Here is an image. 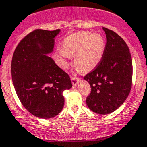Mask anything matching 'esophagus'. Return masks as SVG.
<instances>
[{"label": "esophagus", "mask_w": 147, "mask_h": 147, "mask_svg": "<svg viewBox=\"0 0 147 147\" xmlns=\"http://www.w3.org/2000/svg\"><path fill=\"white\" fill-rule=\"evenodd\" d=\"M71 80H72V85H73V86H76L77 83H78V80H79V78H76V77L75 76H72V78H71Z\"/></svg>", "instance_id": "1"}]
</instances>
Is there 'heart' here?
I'll list each match as a JSON object with an SVG mask.
<instances>
[{
    "label": "heart",
    "mask_w": 147,
    "mask_h": 147,
    "mask_svg": "<svg viewBox=\"0 0 147 147\" xmlns=\"http://www.w3.org/2000/svg\"><path fill=\"white\" fill-rule=\"evenodd\" d=\"M105 50V38L101 34L80 31L64 40L62 52L59 53V57L62 67L66 68L67 63L64 59L75 55V65L77 69L89 72L99 64Z\"/></svg>",
    "instance_id": "heart-1"
}]
</instances>
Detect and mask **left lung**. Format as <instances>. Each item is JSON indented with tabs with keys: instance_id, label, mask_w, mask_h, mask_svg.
Returning <instances> with one entry per match:
<instances>
[{
	"instance_id": "8db88e82",
	"label": "left lung",
	"mask_w": 147,
	"mask_h": 147,
	"mask_svg": "<svg viewBox=\"0 0 147 147\" xmlns=\"http://www.w3.org/2000/svg\"><path fill=\"white\" fill-rule=\"evenodd\" d=\"M107 42L102 59L84 79L91 88L86 98L89 109L107 115L118 109L130 94L132 86L133 64L128 46L112 30L103 27Z\"/></svg>"
}]
</instances>
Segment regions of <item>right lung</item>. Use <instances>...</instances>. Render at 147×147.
I'll return each mask as SVG.
<instances>
[{
    "mask_svg": "<svg viewBox=\"0 0 147 147\" xmlns=\"http://www.w3.org/2000/svg\"><path fill=\"white\" fill-rule=\"evenodd\" d=\"M60 30L38 29L16 46L11 61L13 86L23 106L40 118H51L63 109V91L72 88L69 75L47 54L53 51Z\"/></svg>",
    "mask_w": 147,
    "mask_h": 147,
    "instance_id": "right-lung-1",
    "label": "right lung"
}]
</instances>
